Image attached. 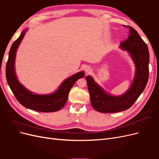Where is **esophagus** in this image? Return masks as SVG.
<instances>
[{"label":"esophagus","mask_w":159,"mask_h":159,"mask_svg":"<svg viewBox=\"0 0 159 159\" xmlns=\"http://www.w3.org/2000/svg\"><path fill=\"white\" fill-rule=\"evenodd\" d=\"M84 70H85V71L86 72V73H89V72L91 71V68H89V67H85Z\"/></svg>","instance_id":"1"}]
</instances>
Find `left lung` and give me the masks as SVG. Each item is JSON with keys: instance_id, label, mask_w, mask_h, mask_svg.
I'll return each mask as SVG.
<instances>
[{"instance_id": "8db88e82", "label": "left lung", "mask_w": 159, "mask_h": 159, "mask_svg": "<svg viewBox=\"0 0 159 159\" xmlns=\"http://www.w3.org/2000/svg\"><path fill=\"white\" fill-rule=\"evenodd\" d=\"M127 40L121 42V48L129 51L136 66V74L130 89L124 95L112 96L95 82L91 76L86 77L92 107L101 113H117L131 107L145 89L148 82L149 52L146 43L138 32L130 26Z\"/></svg>"}]
</instances>
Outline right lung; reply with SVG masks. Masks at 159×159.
I'll use <instances>...</instances> for the list:
<instances>
[{"mask_svg": "<svg viewBox=\"0 0 159 159\" xmlns=\"http://www.w3.org/2000/svg\"><path fill=\"white\" fill-rule=\"evenodd\" d=\"M26 30L23 31L13 44L9 51L6 66V77L9 87L13 94L23 106L40 112H54L63 107L68 100L70 91L75 81L85 76L84 71H80L66 79L55 93L50 95H36L26 89L19 83L14 71V61L18 47Z\"/></svg>", "mask_w": 159, "mask_h": 159, "instance_id": "right-lung-1", "label": "right lung"}]
</instances>
